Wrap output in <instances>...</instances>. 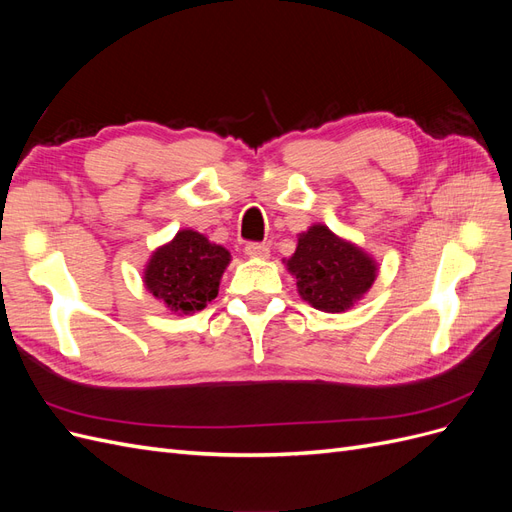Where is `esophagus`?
Here are the masks:
<instances>
[{"label":"esophagus","instance_id":"34e87169","mask_svg":"<svg viewBox=\"0 0 512 512\" xmlns=\"http://www.w3.org/2000/svg\"><path fill=\"white\" fill-rule=\"evenodd\" d=\"M245 254L250 258H269V245H265V243H247Z\"/></svg>","mask_w":512,"mask_h":512}]
</instances>
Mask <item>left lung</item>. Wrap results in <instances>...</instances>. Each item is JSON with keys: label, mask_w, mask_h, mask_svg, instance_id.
<instances>
[{"label": "left lung", "mask_w": 512, "mask_h": 512, "mask_svg": "<svg viewBox=\"0 0 512 512\" xmlns=\"http://www.w3.org/2000/svg\"><path fill=\"white\" fill-rule=\"evenodd\" d=\"M301 299L320 312L339 314L363 299L378 275V262L363 247L337 237L324 224L299 232L297 250L286 260Z\"/></svg>", "instance_id": "1"}]
</instances>
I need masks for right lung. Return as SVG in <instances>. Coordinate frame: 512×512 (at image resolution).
I'll list each match as a JSON object with an SVG mask.
<instances>
[{
  "label": "right lung",
  "instance_id": "1",
  "mask_svg": "<svg viewBox=\"0 0 512 512\" xmlns=\"http://www.w3.org/2000/svg\"><path fill=\"white\" fill-rule=\"evenodd\" d=\"M230 265L226 247L183 228L151 254L143 271L145 288L173 314H194L218 297Z\"/></svg>",
  "mask_w": 512,
  "mask_h": 512
}]
</instances>
